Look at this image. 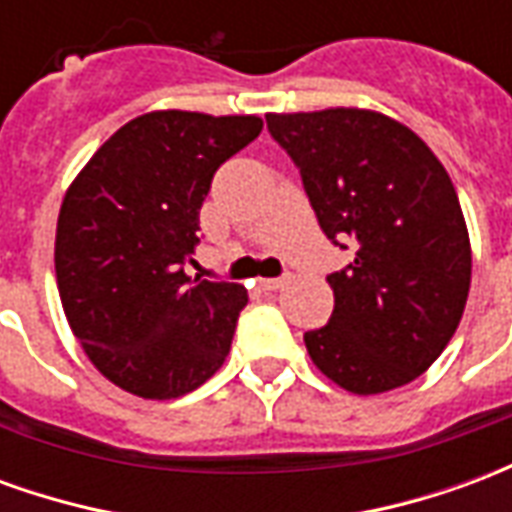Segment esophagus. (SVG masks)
Listing matches in <instances>:
<instances>
[{
  "label": "esophagus",
  "instance_id": "esophagus-1",
  "mask_svg": "<svg viewBox=\"0 0 512 512\" xmlns=\"http://www.w3.org/2000/svg\"><path fill=\"white\" fill-rule=\"evenodd\" d=\"M288 279L285 277H274V279H260V288L263 290H279L282 285H285Z\"/></svg>",
  "mask_w": 512,
  "mask_h": 512
}]
</instances>
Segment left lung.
Instances as JSON below:
<instances>
[{
  "label": "left lung",
  "instance_id": "obj_1",
  "mask_svg": "<svg viewBox=\"0 0 512 512\" xmlns=\"http://www.w3.org/2000/svg\"><path fill=\"white\" fill-rule=\"evenodd\" d=\"M318 224L354 260L326 277L334 312L304 334L323 376L378 395L422 376L461 323L472 246L447 169L411 128L370 109L266 115Z\"/></svg>",
  "mask_w": 512,
  "mask_h": 512
}]
</instances>
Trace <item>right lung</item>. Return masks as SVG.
I'll use <instances>...</instances> for the list:
<instances>
[{"instance_id": "1", "label": "right lung", "mask_w": 512, "mask_h": 512, "mask_svg": "<svg viewBox=\"0 0 512 512\" xmlns=\"http://www.w3.org/2000/svg\"><path fill=\"white\" fill-rule=\"evenodd\" d=\"M260 131L255 115L147 112L65 191L54 241L62 310L90 362L131 395H186L230 354L246 288L183 268L213 172Z\"/></svg>"}]
</instances>
